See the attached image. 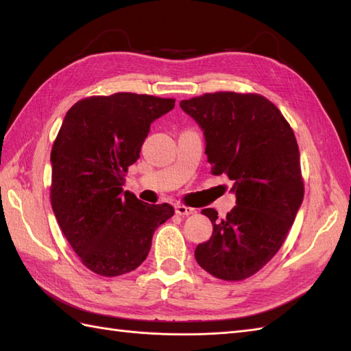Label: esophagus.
Here are the masks:
<instances>
[{
  "mask_svg": "<svg viewBox=\"0 0 351 351\" xmlns=\"http://www.w3.org/2000/svg\"><path fill=\"white\" fill-rule=\"evenodd\" d=\"M175 211L178 215H190V214H195L196 210H193L190 206H185V205H176L175 206Z\"/></svg>",
  "mask_w": 351,
  "mask_h": 351,
  "instance_id": "34e87169",
  "label": "esophagus"
}]
</instances>
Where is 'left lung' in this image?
<instances>
[{
  "instance_id": "obj_1",
  "label": "left lung",
  "mask_w": 351,
  "mask_h": 351,
  "mask_svg": "<svg viewBox=\"0 0 351 351\" xmlns=\"http://www.w3.org/2000/svg\"><path fill=\"white\" fill-rule=\"evenodd\" d=\"M180 106L204 131L213 175H226L237 197L221 220L214 208L202 210L213 235L195 258L214 278L243 280L278 253L303 202L297 140L278 107L256 93H205Z\"/></svg>"
}]
</instances>
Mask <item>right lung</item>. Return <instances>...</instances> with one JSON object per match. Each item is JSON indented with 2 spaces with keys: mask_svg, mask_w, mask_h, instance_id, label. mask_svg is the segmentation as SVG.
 I'll use <instances>...</instances> for the list:
<instances>
[{
  "mask_svg": "<svg viewBox=\"0 0 351 351\" xmlns=\"http://www.w3.org/2000/svg\"><path fill=\"white\" fill-rule=\"evenodd\" d=\"M175 99L114 93L78 101L64 116L51 151V205L66 240L88 270L106 278L143 263L155 229L175 214L123 191L155 119Z\"/></svg>",
  "mask_w": 351,
  "mask_h": 351,
  "instance_id": "obj_1",
  "label": "right lung"
}]
</instances>
